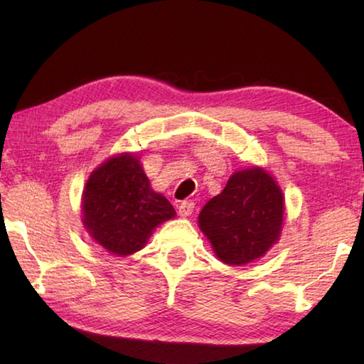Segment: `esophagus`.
Segmentation results:
<instances>
[{"label":"esophagus","instance_id":"obj_1","mask_svg":"<svg viewBox=\"0 0 364 364\" xmlns=\"http://www.w3.org/2000/svg\"><path fill=\"white\" fill-rule=\"evenodd\" d=\"M193 210H194V204L189 200H184L180 205H178V213H180L181 217H189V215L193 213Z\"/></svg>","mask_w":364,"mask_h":364}]
</instances>
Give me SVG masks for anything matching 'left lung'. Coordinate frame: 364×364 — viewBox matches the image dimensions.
<instances>
[{
  "label": "left lung",
  "instance_id": "left-lung-1",
  "mask_svg": "<svg viewBox=\"0 0 364 364\" xmlns=\"http://www.w3.org/2000/svg\"><path fill=\"white\" fill-rule=\"evenodd\" d=\"M282 193L267 171H236L204 205L199 226L215 254L228 264H245L267 254L279 237Z\"/></svg>",
  "mask_w": 364,
  "mask_h": 364
}]
</instances>
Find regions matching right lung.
<instances>
[{
    "instance_id": "right-lung-1",
    "label": "right lung",
    "mask_w": 364,
    "mask_h": 364,
    "mask_svg": "<svg viewBox=\"0 0 364 364\" xmlns=\"http://www.w3.org/2000/svg\"><path fill=\"white\" fill-rule=\"evenodd\" d=\"M175 215L170 202L151 189L139 160L130 154L96 168L83 191L86 230L119 257L143 249L154 228Z\"/></svg>"
}]
</instances>
